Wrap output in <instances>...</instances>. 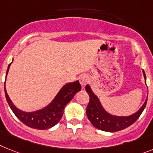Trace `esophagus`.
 Wrapping results in <instances>:
<instances>
[{
  "instance_id": "obj_1",
  "label": "esophagus",
  "mask_w": 153,
  "mask_h": 153,
  "mask_svg": "<svg viewBox=\"0 0 153 153\" xmlns=\"http://www.w3.org/2000/svg\"><path fill=\"white\" fill-rule=\"evenodd\" d=\"M79 83L82 85V87H84L86 84L88 82V76L87 75H81L79 76Z\"/></svg>"
}]
</instances>
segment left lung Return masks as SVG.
Returning <instances> with one entry per match:
<instances>
[{
  "label": "left lung",
  "instance_id": "8db88e82",
  "mask_svg": "<svg viewBox=\"0 0 153 153\" xmlns=\"http://www.w3.org/2000/svg\"><path fill=\"white\" fill-rule=\"evenodd\" d=\"M143 74L145 79H146V74H145L144 70ZM85 89L90 97L89 103H88L87 109H86L88 120L91 121V123L93 124L94 127L99 130L108 131V132L121 131V130L128 127L131 124H133L139 118V117L146 108V103H147V99H146L139 110L134 114L128 116V117H117V116H113V115L108 113L104 108H102L98 97L92 92L89 86H86Z\"/></svg>",
  "mask_w": 153,
  "mask_h": 153
}]
</instances>
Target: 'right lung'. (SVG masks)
Masks as SVG:
<instances>
[{"label": "right lung", "mask_w": 153, "mask_h": 153, "mask_svg": "<svg viewBox=\"0 0 153 153\" xmlns=\"http://www.w3.org/2000/svg\"><path fill=\"white\" fill-rule=\"evenodd\" d=\"M11 64V63H10L8 65L6 72V76ZM80 90H81V85L78 80L66 84L63 86L62 88L59 91L58 94L54 98V100L48 106L40 110L26 113L19 110L12 104L6 91L5 82H4V92H5L6 99L14 114L25 125L37 130L48 129L59 123L64 113L63 110L65 106L73 99L76 93Z\"/></svg>", "instance_id": "obj_1"}]
</instances>
